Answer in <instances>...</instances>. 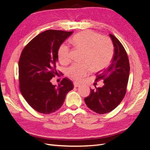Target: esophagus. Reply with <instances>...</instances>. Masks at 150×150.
Listing matches in <instances>:
<instances>
[{
  "mask_svg": "<svg viewBox=\"0 0 150 150\" xmlns=\"http://www.w3.org/2000/svg\"><path fill=\"white\" fill-rule=\"evenodd\" d=\"M80 86V84L79 83H78V82H74V87H78V86Z\"/></svg>",
  "mask_w": 150,
  "mask_h": 150,
  "instance_id": "34e87169",
  "label": "esophagus"
}]
</instances>
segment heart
I'll use <instances>...</instances> for the list:
<instances>
[{"label": "heart", "instance_id": "heart-1", "mask_svg": "<svg viewBox=\"0 0 150 150\" xmlns=\"http://www.w3.org/2000/svg\"><path fill=\"white\" fill-rule=\"evenodd\" d=\"M71 43L77 49L84 51L83 61L74 63L67 69L66 74L70 78L80 81L88 76L91 70L98 71L109 65L114 55V46L111 39L91 30H84L76 34ZM57 56L62 64L71 61V51L66 44H62L57 51Z\"/></svg>", "mask_w": 150, "mask_h": 150}]
</instances>
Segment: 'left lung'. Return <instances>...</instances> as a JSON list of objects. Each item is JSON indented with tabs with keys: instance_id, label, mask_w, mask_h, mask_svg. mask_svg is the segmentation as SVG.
Here are the masks:
<instances>
[{
	"instance_id": "1",
	"label": "left lung",
	"mask_w": 150,
	"mask_h": 150,
	"mask_svg": "<svg viewBox=\"0 0 150 150\" xmlns=\"http://www.w3.org/2000/svg\"><path fill=\"white\" fill-rule=\"evenodd\" d=\"M115 48L111 64L105 70L98 72L96 81H104L102 88L91 89L84 98L87 106L98 114L112 111L123 99L129 75V62L123 46L115 35L110 34Z\"/></svg>"
}]
</instances>
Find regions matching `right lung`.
Instances as JSON below:
<instances>
[{
    "label": "right lung",
    "instance_id": "add662e5",
    "mask_svg": "<svg viewBox=\"0 0 150 150\" xmlns=\"http://www.w3.org/2000/svg\"><path fill=\"white\" fill-rule=\"evenodd\" d=\"M72 32L47 30L35 36L22 50L19 61L21 93L34 110L47 115L56 111L64 103L73 83L63 78L58 86L51 80L57 74V51Z\"/></svg>",
    "mask_w": 150,
    "mask_h": 150
}]
</instances>
